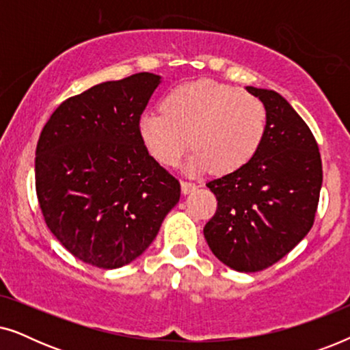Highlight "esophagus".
Masks as SVG:
<instances>
[{"instance_id":"34e87169","label":"esophagus","mask_w":350,"mask_h":350,"mask_svg":"<svg viewBox=\"0 0 350 350\" xmlns=\"http://www.w3.org/2000/svg\"><path fill=\"white\" fill-rule=\"evenodd\" d=\"M196 188H198L196 183H191V181H181V193H183V194L193 193Z\"/></svg>"}]
</instances>
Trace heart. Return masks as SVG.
<instances>
[{
    "instance_id": "1",
    "label": "heart",
    "mask_w": 350,
    "mask_h": 350,
    "mask_svg": "<svg viewBox=\"0 0 350 350\" xmlns=\"http://www.w3.org/2000/svg\"><path fill=\"white\" fill-rule=\"evenodd\" d=\"M138 133L152 157L175 167L189 151L191 175L213 167L232 174L250 162L266 133V108L256 95L215 81H194L175 88L162 111L142 114Z\"/></svg>"
}]
</instances>
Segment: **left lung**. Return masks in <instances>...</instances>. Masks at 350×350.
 Instances as JSON below:
<instances>
[{
	"label": "left lung",
	"mask_w": 350,
	"mask_h": 350,
	"mask_svg": "<svg viewBox=\"0 0 350 350\" xmlns=\"http://www.w3.org/2000/svg\"><path fill=\"white\" fill-rule=\"evenodd\" d=\"M266 108V133L241 169L208 181L218 208L205 224L210 250L239 272L262 271L308 236L322 188L317 142L275 90L247 85Z\"/></svg>",
	"instance_id": "8db88e82"
}]
</instances>
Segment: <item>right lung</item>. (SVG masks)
Masks as SVG:
<instances>
[{"label": "right lung", "mask_w": 350, "mask_h": 350, "mask_svg": "<svg viewBox=\"0 0 350 350\" xmlns=\"http://www.w3.org/2000/svg\"><path fill=\"white\" fill-rule=\"evenodd\" d=\"M162 83L137 73L65 100L36 146V194L44 221L71 255L118 269L154 241L178 204L180 183L150 156L138 119Z\"/></svg>", "instance_id": "add662e5"}]
</instances>
